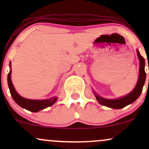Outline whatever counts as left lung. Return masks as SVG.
Masks as SVG:
<instances>
[{
    "label": "left lung",
    "instance_id": "1",
    "mask_svg": "<svg viewBox=\"0 0 149 149\" xmlns=\"http://www.w3.org/2000/svg\"><path fill=\"white\" fill-rule=\"evenodd\" d=\"M137 52L138 58L139 59V76L138 78L137 83L134 88V90L132 91L130 93L128 94L126 96L120 97V98L116 99V100H108V99L103 98L99 96L96 92H94V95L96 97L97 100L102 105L105 106V107L112 108V109H119L124 108L126 106L129 105L136 101L139 98L142 92V89L143 85H144L145 80H146V74L145 72V59L140 54L138 49H136Z\"/></svg>",
    "mask_w": 149,
    "mask_h": 149
}]
</instances>
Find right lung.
I'll list each match as a JSON object with an SVG mask.
<instances>
[{"label":"right lung","mask_w":149,"mask_h":149,"mask_svg":"<svg viewBox=\"0 0 149 149\" xmlns=\"http://www.w3.org/2000/svg\"><path fill=\"white\" fill-rule=\"evenodd\" d=\"M10 66L11 68V62H10ZM11 71L12 70H10L8 75V84L12 97H13L15 102L19 106H20L23 109L29 111L38 112L39 111L45 109V108L50 107V106L53 105V104L55 103V102L57 100V97H52V98L49 99V100H33L24 98V97L20 96L17 92H16L13 85V83H12Z\"/></svg>","instance_id":"obj_1"}]
</instances>
